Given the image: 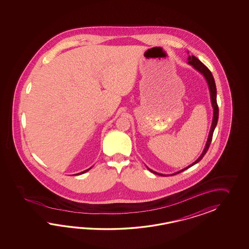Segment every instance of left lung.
<instances>
[{
	"label": "left lung",
	"instance_id": "1",
	"mask_svg": "<svg viewBox=\"0 0 249 249\" xmlns=\"http://www.w3.org/2000/svg\"><path fill=\"white\" fill-rule=\"evenodd\" d=\"M188 60H189L188 63L191 64V66H193L194 69H196L198 72H200V73L205 76L206 80H207V84H208V86H209V90H210L212 106L213 107V117L211 129H210V132H209V135H208L207 144H206V147H205L203 152H202L201 156H200L198 159H196L194 163L190 164L188 167H186L184 169L180 170V171L175 173V174H174L173 175L180 174V172H183L184 170L190 168L192 165H194V164H196V163H198V162L204 158V156L207 153V150H208V148H209V146H210V144H211L212 139H213V131H214L215 126H216L217 122H218V117H219V107H218V105H217L216 101V86H215V82H214V79H213V74H212L211 71L207 69V67H206L204 64L202 63L201 61H200L198 58H196V57L193 56V55H192V56H189ZM148 170H149L150 172H152L155 175L165 176L164 175H161V174H159V173L154 172V171L149 169V168H148Z\"/></svg>",
	"mask_w": 249,
	"mask_h": 249
}]
</instances>
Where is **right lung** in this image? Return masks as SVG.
I'll return each instance as SVG.
<instances>
[{"label": "right lung", "mask_w": 249, "mask_h": 249, "mask_svg": "<svg viewBox=\"0 0 249 249\" xmlns=\"http://www.w3.org/2000/svg\"><path fill=\"white\" fill-rule=\"evenodd\" d=\"M90 169V168H89V169L85 170V171H84V172H82V173H80V174H78V175H82V174H85V173H86L87 171H89V170Z\"/></svg>", "instance_id": "right-lung-1"}]
</instances>
